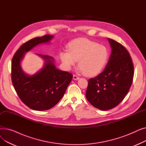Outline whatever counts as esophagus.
I'll return each mask as SVG.
<instances>
[{
  "label": "esophagus",
  "mask_w": 146,
  "mask_h": 146,
  "mask_svg": "<svg viewBox=\"0 0 146 146\" xmlns=\"http://www.w3.org/2000/svg\"><path fill=\"white\" fill-rule=\"evenodd\" d=\"M73 78L74 80H78L79 79V77L77 74H74Z\"/></svg>",
  "instance_id": "34e87169"
}]
</instances>
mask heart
<instances>
[{
	"label": "heart",
	"mask_w": 146,
	"mask_h": 146,
	"mask_svg": "<svg viewBox=\"0 0 146 146\" xmlns=\"http://www.w3.org/2000/svg\"><path fill=\"white\" fill-rule=\"evenodd\" d=\"M68 52H61L60 58L67 68L79 61L80 70L87 76L97 74L105 66L109 53L104 45L85 38L76 39L68 44Z\"/></svg>",
	"instance_id": "heart-1"
}]
</instances>
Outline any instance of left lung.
I'll list each match as a JSON object with an SVG mask.
<instances>
[{"mask_svg":"<svg viewBox=\"0 0 146 146\" xmlns=\"http://www.w3.org/2000/svg\"><path fill=\"white\" fill-rule=\"evenodd\" d=\"M112 52L104 70L88 81L86 97L95 108L106 111L117 106L131 86L134 65L128 50L108 38Z\"/></svg>","mask_w":146,"mask_h":146,"instance_id":"left-lung-1","label":"left lung"}]
</instances>
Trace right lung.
I'll use <instances>...</instances> for the list:
<instances>
[{
    "instance_id": "add662e5",
    "label": "right lung",
    "mask_w": 146,
    "mask_h": 146,
    "mask_svg": "<svg viewBox=\"0 0 146 146\" xmlns=\"http://www.w3.org/2000/svg\"><path fill=\"white\" fill-rule=\"evenodd\" d=\"M52 35L36 37L23 44L14 54L11 64V79L15 91L22 102L36 111L48 110L54 106L63 96L73 74L56 68L53 58L38 54L45 63L40 71L29 76L22 70L20 63L25 53L36 45L49 42Z\"/></svg>"
}]
</instances>
